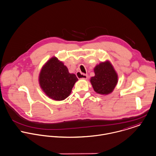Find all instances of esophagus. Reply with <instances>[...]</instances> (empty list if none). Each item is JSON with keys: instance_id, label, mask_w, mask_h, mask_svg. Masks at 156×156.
<instances>
[{"instance_id": "esophagus-1", "label": "esophagus", "mask_w": 156, "mask_h": 156, "mask_svg": "<svg viewBox=\"0 0 156 156\" xmlns=\"http://www.w3.org/2000/svg\"><path fill=\"white\" fill-rule=\"evenodd\" d=\"M76 76L78 79H83V80H86L87 78V75L84 73H81V72H78L76 73Z\"/></svg>"}]
</instances>
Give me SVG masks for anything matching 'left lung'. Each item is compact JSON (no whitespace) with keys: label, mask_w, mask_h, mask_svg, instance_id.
Returning <instances> with one entry per match:
<instances>
[{"label":"left lung","mask_w":156,"mask_h":156,"mask_svg":"<svg viewBox=\"0 0 156 156\" xmlns=\"http://www.w3.org/2000/svg\"><path fill=\"white\" fill-rule=\"evenodd\" d=\"M95 75L90 78L94 90L99 94L112 93L118 83V76L108 61L99 63L94 68Z\"/></svg>","instance_id":"8db88e82"}]
</instances>
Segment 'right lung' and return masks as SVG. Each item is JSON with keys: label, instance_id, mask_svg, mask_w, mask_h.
Here are the masks:
<instances>
[{"label": "right lung", "instance_id": "right-lung-1", "mask_svg": "<svg viewBox=\"0 0 156 156\" xmlns=\"http://www.w3.org/2000/svg\"><path fill=\"white\" fill-rule=\"evenodd\" d=\"M39 84L45 94L56 101L67 98L78 81L73 73L57 58L52 57L43 66L39 75Z\"/></svg>", "mask_w": 156, "mask_h": 156}]
</instances>
